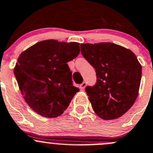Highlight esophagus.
<instances>
[{
  "label": "esophagus",
  "mask_w": 153,
  "mask_h": 153,
  "mask_svg": "<svg viewBox=\"0 0 153 153\" xmlns=\"http://www.w3.org/2000/svg\"><path fill=\"white\" fill-rule=\"evenodd\" d=\"M86 85H87L86 82H82V83H81V85H80V86H79L80 89H81V90H84L85 88V87H86Z\"/></svg>",
  "instance_id": "34e87169"
}]
</instances>
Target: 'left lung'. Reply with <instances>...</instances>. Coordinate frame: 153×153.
<instances>
[{"label": "left lung", "instance_id": "left-lung-1", "mask_svg": "<svg viewBox=\"0 0 153 153\" xmlns=\"http://www.w3.org/2000/svg\"><path fill=\"white\" fill-rule=\"evenodd\" d=\"M81 52L96 70V85L85 88L95 113L104 120L122 116L139 94L142 66L136 55L110 42L81 44Z\"/></svg>", "mask_w": 153, "mask_h": 153}]
</instances>
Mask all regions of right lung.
<instances>
[{"mask_svg": "<svg viewBox=\"0 0 153 153\" xmlns=\"http://www.w3.org/2000/svg\"><path fill=\"white\" fill-rule=\"evenodd\" d=\"M79 43L46 40L19 55L14 67L19 88L28 105L46 118H56L79 91L72 85L67 62L80 53Z\"/></svg>", "mask_w": 153, "mask_h": 153, "instance_id": "right-lung-1", "label": "right lung"}]
</instances>
